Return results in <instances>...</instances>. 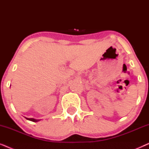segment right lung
I'll return each mask as SVG.
<instances>
[{"label":"right lung","mask_w":149,"mask_h":149,"mask_svg":"<svg viewBox=\"0 0 149 149\" xmlns=\"http://www.w3.org/2000/svg\"><path fill=\"white\" fill-rule=\"evenodd\" d=\"M26 119L30 120V121H33V122H37L38 121H40V120H38V119H32V118H26Z\"/></svg>","instance_id":"right-lung-1"}]
</instances>
